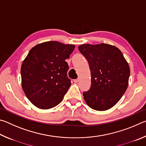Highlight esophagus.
Segmentation results:
<instances>
[{
  "label": "esophagus",
  "mask_w": 146,
  "mask_h": 146,
  "mask_svg": "<svg viewBox=\"0 0 146 146\" xmlns=\"http://www.w3.org/2000/svg\"><path fill=\"white\" fill-rule=\"evenodd\" d=\"M78 81H79V78H77V79H75V80H74L73 82L75 83H78Z\"/></svg>",
  "instance_id": "obj_1"
}]
</instances>
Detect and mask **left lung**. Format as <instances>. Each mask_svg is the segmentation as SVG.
Returning <instances> with one entry per match:
<instances>
[{"instance_id": "obj_1", "label": "left lung", "mask_w": 146, "mask_h": 146, "mask_svg": "<svg viewBox=\"0 0 146 146\" xmlns=\"http://www.w3.org/2000/svg\"><path fill=\"white\" fill-rule=\"evenodd\" d=\"M78 49L88 60L91 71V88L83 93L86 104L97 111L111 108L127 88V62L120 49L110 44H82Z\"/></svg>"}]
</instances>
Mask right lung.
I'll return each mask as SVG.
<instances>
[{
	"mask_svg": "<svg viewBox=\"0 0 146 146\" xmlns=\"http://www.w3.org/2000/svg\"><path fill=\"white\" fill-rule=\"evenodd\" d=\"M75 48L73 44L49 41L29 51L21 66L22 87L36 107L48 110L62 102L71 84L65 60Z\"/></svg>",
	"mask_w": 146,
	"mask_h": 146,
	"instance_id": "1",
	"label": "right lung"
}]
</instances>
